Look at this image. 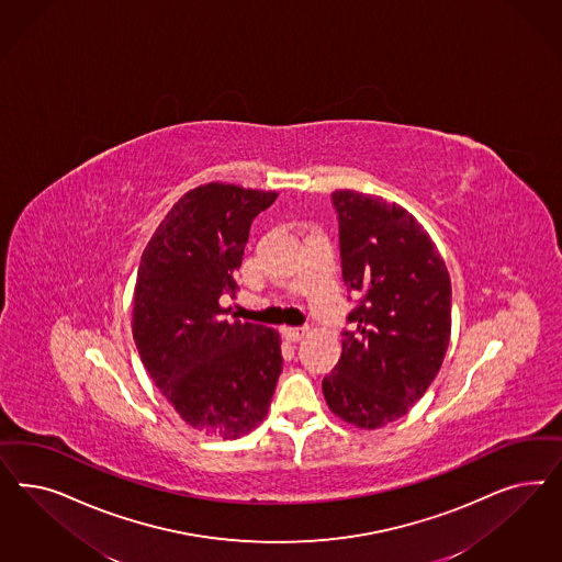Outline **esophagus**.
<instances>
[{
    "label": "esophagus",
    "mask_w": 562,
    "mask_h": 562,
    "mask_svg": "<svg viewBox=\"0 0 562 562\" xmlns=\"http://www.w3.org/2000/svg\"><path fill=\"white\" fill-rule=\"evenodd\" d=\"M306 333H308L306 326H288V328H283V335H285L288 341H300V339L306 337Z\"/></svg>",
    "instance_id": "esophagus-1"
}]
</instances>
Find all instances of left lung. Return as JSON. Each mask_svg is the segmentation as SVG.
<instances>
[{
    "label": "left lung",
    "mask_w": 562,
    "mask_h": 562,
    "mask_svg": "<svg viewBox=\"0 0 562 562\" xmlns=\"http://www.w3.org/2000/svg\"><path fill=\"white\" fill-rule=\"evenodd\" d=\"M347 290L360 293L344 351L323 379L328 409L382 428L424 397L451 339V279L426 229L395 202L333 192Z\"/></svg>",
    "instance_id": "1"
}]
</instances>
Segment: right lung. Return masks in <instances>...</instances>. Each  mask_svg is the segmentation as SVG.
<instances>
[{
	"label": "right lung",
	"mask_w": 562,
	"mask_h": 562,
	"mask_svg": "<svg viewBox=\"0 0 562 562\" xmlns=\"http://www.w3.org/2000/svg\"><path fill=\"white\" fill-rule=\"evenodd\" d=\"M274 199L234 183L199 186L173 204L140 258L134 344L157 389L204 435L252 432L283 370L274 328L227 323L218 306L223 293H236L254 217Z\"/></svg>",
	"instance_id": "1"
}]
</instances>
